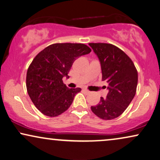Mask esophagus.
Returning <instances> with one entry per match:
<instances>
[{
  "label": "esophagus",
  "mask_w": 160,
  "mask_h": 160,
  "mask_svg": "<svg viewBox=\"0 0 160 160\" xmlns=\"http://www.w3.org/2000/svg\"><path fill=\"white\" fill-rule=\"evenodd\" d=\"M83 91H84V92H86V93H87V94H88V93H90V91H89L88 90H87V89H86V88L83 89Z\"/></svg>",
  "instance_id": "34e87169"
}]
</instances>
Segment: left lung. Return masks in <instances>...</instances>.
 <instances>
[{
  "mask_svg": "<svg viewBox=\"0 0 160 160\" xmlns=\"http://www.w3.org/2000/svg\"><path fill=\"white\" fill-rule=\"evenodd\" d=\"M88 44L99 60L102 81L108 84L107 97H101L99 104L91 109L100 118L111 120L121 116L135 97L137 69L128 55L117 47L106 43Z\"/></svg>",
  "mask_w": 160,
  "mask_h": 160,
  "instance_id": "8db88e82",
  "label": "left lung"
}]
</instances>
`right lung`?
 <instances>
[{"label": "right lung", "instance_id": "add662e5", "mask_svg": "<svg viewBox=\"0 0 160 160\" xmlns=\"http://www.w3.org/2000/svg\"><path fill=\"white\" fill-rule=\"evenodd\" d=\"M84 44L57 43L47 47L28 69L26 87L31 101L42 113L50 117L65 112L81 88H69L62 79L68 76L74 61L91 52Z\"/></svg>", "mask_w": 160, "mask_h": 160}]
</instances>
